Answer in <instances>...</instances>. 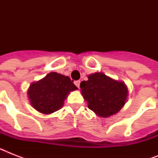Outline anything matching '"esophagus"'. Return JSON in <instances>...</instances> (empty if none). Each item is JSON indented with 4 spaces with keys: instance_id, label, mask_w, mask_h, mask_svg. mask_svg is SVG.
I'll return each instance as SVG.
<instances>
[{
    "instance_id": "esophagus-1",
    "label": "esophagus",
    "mask_w": 158,
    "mask_h": 158,
    "mask_svg": "<svg viewBox=\"0 0 158 158\" xmlns=\"http://www.w3.org/2000/svg\"><path fill=\"white\" fill-rule=\"evenodd\" d=\"M74 84L76 85L78 88H79V84H80V81L79 80H76V81H74Z\"/></svg>"
}]
</instances>
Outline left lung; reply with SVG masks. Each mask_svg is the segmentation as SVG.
<instances>
[{
	"mask_svg": "<svg viewBox=\"0 0 158 158\" xmlns=\"http://www.w3.org/2000/svg\"><path fill=\"white\" fill-rule=\"evenodd\" d=\"M88 78L89 80L80 83V89L89 109L102 117L117 113L127 99L128 89L125 84L103 73L90 74Z\"/></svg>",
	"mask_w": 158,
	"mask_h": 158,
	"instance_id": "8db88e82",
	"label": "left lung"
}]
</instances>
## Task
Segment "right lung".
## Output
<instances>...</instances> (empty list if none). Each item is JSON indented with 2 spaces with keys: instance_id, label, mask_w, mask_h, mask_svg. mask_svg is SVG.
Instances as JSON below:
<instances>
[{
  "instance_id": "add662e5",
  "label": "right lung",
  "mask_w": 158,
  "mask_h": 158,
  "mask_svg": "<svg viewBox=\"0 0 158 158\" xmlns=\"http://www.w3.org/2000/svg\"><path fill=\"white\" fill-rule=\"evenodd\" d=\"M68 76L56 72L33 83L28 89V98L36 110L44 114H51L60 110L70 91L77 88Z\"/></svg>"
}]
</instances>
